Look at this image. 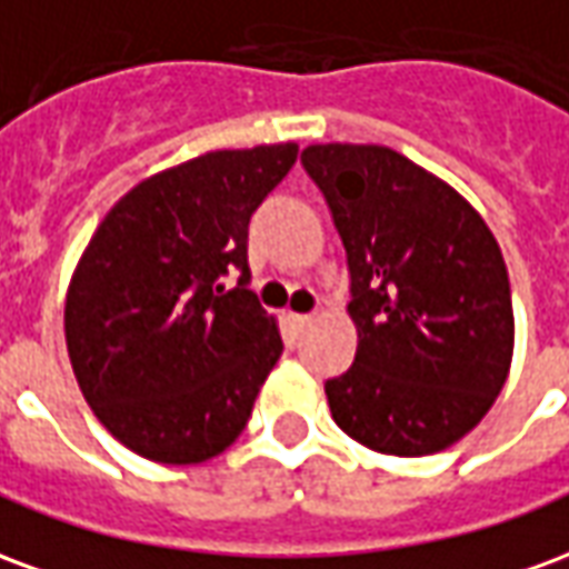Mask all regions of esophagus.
Listing matches in <instances>:
<instances>
[{"mask_svg":"<svg viewBox=\"0 0 569 569\" xmlns=\"http://www.w3.org/2000/svg\"><path fill=\"white\" fill-rule=\"evenodd\" d=\"M286 326H289V332L298 338V335L310 326V313H286Z\"/></svg>","mask_w":569,"mask_h":569,"instance_id":"34e87169","label":"esophagus"}]
</instances>
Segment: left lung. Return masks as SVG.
Returning <instances> with one entry per match:
<instances>
[{"label": "left lung", "instance_id": "obj_1", "mask_svg": "<svg viewBox=\"0 0 569 569\" xmlns=\"http://www.w3.org/2000/svg\"><path fill=\"white\" fill-rule=\"evenodd\" d=\"M350 268L353 366L326 381L338 427L378 453L451 448L509 378L515 317L500 243L439 176L387 146L301 151Z\"/></svg>", "mask_w": 569, "mask_h": 569}]
</instances>
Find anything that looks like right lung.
<instances>
[{
	"mask_svg": "<svg viewBox=\"0 0 569 569\" xmlns=\"http://www.w3.org/2000/svg\"><path fill=\"white\" fill-rule=\"evenodd\" d=\"M296 142L207 151L142 179L97 224L67 292V350L97 420L154 463H203L243 432L283 353L249 283V219ZM241 271L234 290L218 280Z\"/></svg>",
	"mask_w": 569,
	"mask_h": 569,
	"instance_id": "1",
	"label": "right lung"
}]
</instances>
